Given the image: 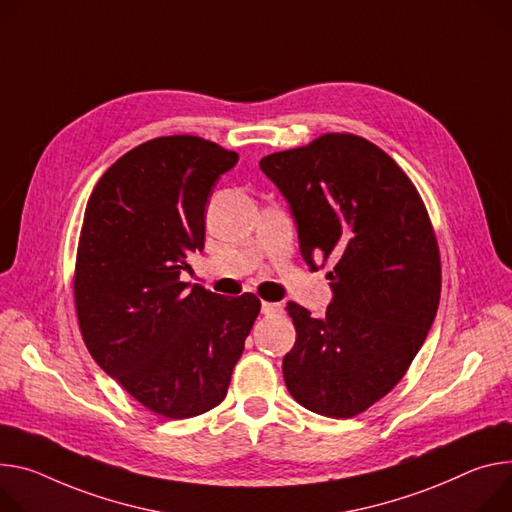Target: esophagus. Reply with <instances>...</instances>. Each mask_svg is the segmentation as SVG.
<instances>
[{
    "label": "esophagus",
    "instance_id": "34e87169",
    "mask_svg": "<svg viewBox=\"0 0 512 512\" xmlns=\"http://www.w3.org/2000/svg\"><path fill=\"white\" fill-rule=\"evenodd\" d=\"M261 312H263L265 316H277V314L284 312V306L277 304V302H263V304H261Z\"/></svg>",
    "mask_w": 512,
    "mask_h": 512
}]
</instances>
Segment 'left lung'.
I'll return each instance as SVG.
<instances>
[{
	"label": "left lung",
	"mask_w": 512,
	"mask_h": 512,
	"mask_svg": "<svg viewBox=\"0 0 512 512\" xmlns=\"http://www.w3.org/2000/svg\"><path fill=\"white\" fill-rule=\"evenodd\" d=\"M259 167L290 204L304 261L335 263L327 316L286 306V386L316 414L351 418L402 380L435 320L441 259L427 208L394 159L355 134H322Z\"/></svg>",
	"instance_id": "left-lung-1"
}]
</instances>
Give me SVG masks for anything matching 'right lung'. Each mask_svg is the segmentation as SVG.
Wrapping results in <instances>:
<instances>
[{
  "instance_id": "right-lung-1",
  "label": "right lung",
  "mask_w": 512,
  "mask_h": 512,
  "mask_svg": "<svg viewBox=\"0 0 512 512\" xmlns=\"http://www.w3.org/2000/svg\"><path fill=\"white\" fill-rule=\"evenodd\" d=\"M239 155L200 136L153 138L120 157L89 196L75 263V308L96 363L167 418L218 406L259 298L179 280L204 249L206 204Z\"/></svg>"
}]
</instances>
